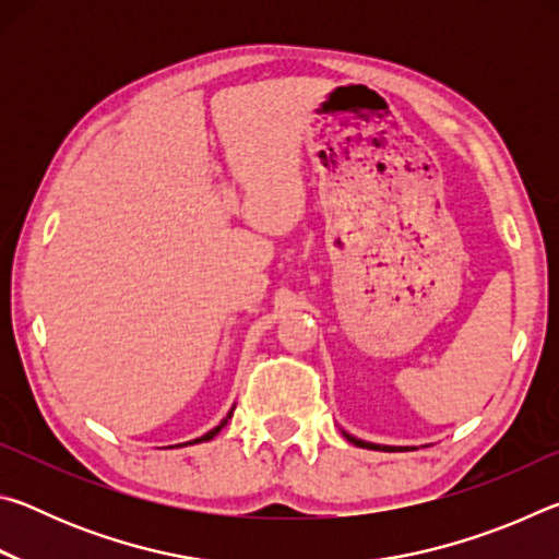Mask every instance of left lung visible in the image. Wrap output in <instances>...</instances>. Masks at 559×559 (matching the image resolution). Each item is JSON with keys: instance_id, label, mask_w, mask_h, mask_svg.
<instances>
[{"instance_id": "1", "label": "left lung", "mask_w": 559, "mask_h": 559, "mask_svg": "<svg viewBox=\"0 0 559 559\" xmlns=\"http://www.w3.org/2000/svg\"><path fill=\"white\" fill-rule=\"evenodd\" d=\"M345 433V439L349 441V443H355V447H359V449H374V451H406V449H414V447H386V443H372V441H362V439H357V437H353V433H347V431H343Z\"/></svg>"}]
</instances>
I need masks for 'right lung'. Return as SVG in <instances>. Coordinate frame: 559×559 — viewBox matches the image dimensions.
Wrapping results in <instances>:
<instances>
[{
  "label": "right lung",
  "instance_id": "obj_1",
  "mask_svg": "<svg viewBox=\"0 0 559 559\" xmlns=\"http://www.w3.org/2000/svg\"><path fill=\"white\" fill-rule=\"evenodd\" d=\"M231 414H234V409L229 412V414H226L224 416V419L219 421V424H216V427L212 429V431H206L204 433V437H200V439H192V441H185V443H177V447H192V443H202V441H212L214 437H216V433H219L224 427H226V421H229L231 419ZM167 449H175V447H167Z\"/></svg>",
  "mask_w": 559,
  "mask_h": 559
}]
</instances>
